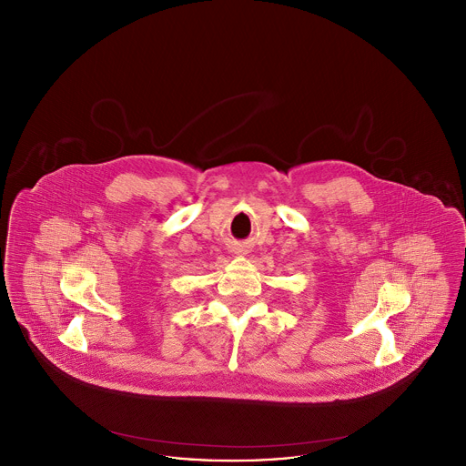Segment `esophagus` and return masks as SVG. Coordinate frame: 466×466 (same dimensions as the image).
I'll return each mask as SVG.
<instances>
[{"label": "esophagus", "mask_w": 466, "mask_h": 466, "mask_svg": "<svg viewBox=\"0 0 466 466\" xmlns=\"http://www.w3.org/2000/svg\"><path fill=\"white\" fill-rule=\"evenodd\" d=\"M238 253H241V255H244V249H238Z\"/></svg>", "instance_id": "1"}]
</instances>
